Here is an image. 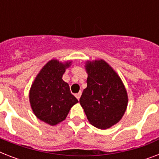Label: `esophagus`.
Returning a JSON list of instances; mask_svg holds the SVG:
<instances>
[{
	"label": "esophagus",
	"mask_w": 159,
	"mask_h": 159,
	"mask_svg": "<svg viewBox=\"0 0 159 159\" xmlns=\"http://www.w3.org/2000/svg\"><path fill=\"white\" fill-rule=\"evenodd\" d=\"M81 95H82V92H78V93H77V94H75V97H77V100H79L80 97H81Z\"/></svg>",
	"instance_id": "1"
}]
</instances>
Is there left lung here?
Returning <instances> with one entry per match:
<instances>
[{"mask_svg": "<svg viewBox=\"0 0 159 159\" xmlns=\"http://www.w3.org/2000/svg\"><path fill=\"white\" fill-rule=\"evenodd\" d=\"M87 87L80 104L92 125L106 129L120 120L128 105V95L117 72L103 59L87 61Z\"/></svg>", "mask_w": 159, "mask_h": 159, "instance_id": "obj_1", "label": "left lung"}]
</instances>
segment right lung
Listing matches in <instances>:
<instances>
[{
	"label": "right lung",
	"instance_id": "obj_1",
	"mask_svg": "<svg viewBox=\"0 0 159 159\" xmlns=\"http://www.w3.org/2000/svg\"><path fill=\"white\" fill-rule=\"evenodd\" d=\"M72 61L62 62L52 59L39 71L30 90V103L34 114L40 120L56 125L66 119L70 109L78 102L70 92L62 75Z\"/></svg>",
	"mask_w": 159,
	"mask_h": 159
}]
</instances>
